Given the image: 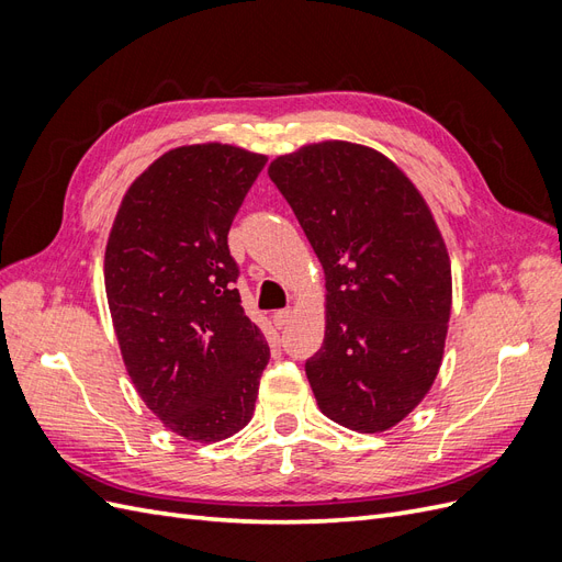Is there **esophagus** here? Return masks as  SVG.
I'll use <instances>...</instances> for the list:
<instances>
[{
	"label": "esophagus",
	"instance_id": "34e87169",
	"mask_svg": "<svg viewBox=\"0 0 562 562\" xmlns=\"http://www.w3.org/2000/svg\"><path fill=\"white\" fill-rule=\"evenodd\" d=\"M291 318H293V310H279V312L271 314V321H274L277 328L288 326V321H291Z\"/></svg>",
	"mask_w": 562,
	"mask_h": 562
}]
</instances>
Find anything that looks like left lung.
Here are the masks:
<instances>
[{
	"label": "left lung",
	"mask_w": 562,
	"mask_h": 562,
	"mask_svg": "<svg viewBox=\"0 0 562 562\" xmlns=\"http://www.w3.org/2000/svg\"><path fill=\"white\" fill-rule=\"evenodd\" d=\"M267 173L326 274V335L304 366L321 413L361 434L396 427L429 394L452 310L427 199L382 151L349 140L302 145Z\"/></svg>",
	"instance_id": "1"
}]
</instances>
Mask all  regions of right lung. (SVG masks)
<instances>
[{
    "mask_svg": "<svg viewBox=\"0 0 562 562\" xmlns=\"http://www.w3.org/2000/svg\"><path fill=\"white\" fill-rule=\"evenodd\" d=\"M265 164L227 143L168 149L131 182L108 236L105 293L128 378L166 429L196 443L246 427L269 361L227 248Z\"/></svg>",
    "mask_w": 562,
    "mask_h": 562,
    "instance_id": "right-lung-1",
    "label": "right lung"
}]
</instances>
